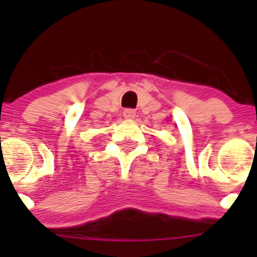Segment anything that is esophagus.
<instances>
[{
  "mask_svg": "<svg viewBox=\"0 0 257 257\" xmlns=\"http://www.w3.org/2000/svg\"><path fill=\"white\" fill-rule=\"evenodd\" d=\"M136 112L134 110V109H124L123 110V117L126 118V119H133L134 117H135Z\"/></svg>",
  "mask_w": 257,
  "mask_h": 257,
  "instance_id": "esophagus-1",
  "label": "esophagus"
}]
</instances>
